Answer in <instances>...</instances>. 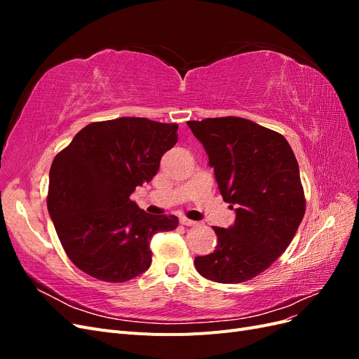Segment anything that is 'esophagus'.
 <instances>
[{
    "mask_svg": "<svg viewBox=\"0 0 359 359\" xmlns=\"http://www.w3.org/2000/svg\"><path fill=\"white\" fill-rule=\"evenodd\" d=\"M180 222H181V224H184V226H194V224H196V222H193V220L187 219V217H181Z\"/></svg>",
    "mask_w": 359,
    "mask_h": 359,
    "instance_id": "1",
    "label": "esophagus"
}]
</instances>
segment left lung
I'll list each match as a JSON object with an SVG mask.
<instances>
[{
	"mask_svg": "<svg viewBox=\"0 0 359 359\" xmlns=\"http://www.w3.org/2000/svg\"><path fill=\"white\" fill-rule=\"evenodd\" d=\"M187 126L203 145L235 223L214 227L217 247L198 256V273L217 283L255 278L283 255L306 212L295 154L280 133L238 116Z\"/></svg>",
	"mask_w": 359,
	"mask_h": 359,
	"instance_id": "obj_1",
	"label": "left lung"
}]
</instances>
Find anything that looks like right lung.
<instances>
[{
    "mask_svg": "<svg viewBox=\"0 0 359 359\" xmlns=\"http://www.w3.org/2000/svg\"><path fill=\"white\" fill-rule=\"evenodd\" d=\"M178 126L123 116L91 123L53 158L48 211L69 259L88 276L124 283L151 265L149 241L175 215H151L130 199L149 182Z\"/></svg>",
    "mask_w": 359,
    "mask_h": 359,
    "instance_id": "obj_1",
    "label": "right lung"
}]
</instances>
